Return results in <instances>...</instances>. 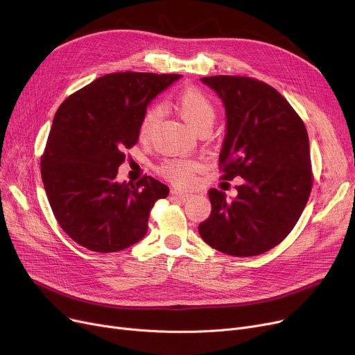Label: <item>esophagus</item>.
Segmentation results:
<instances>
[{
    "mask_svg": "<svg viewBox=\"0 0 355 355\" xmlns=\"http://www.w3.org/2000/svg\"><path fill=\"white\" fill-rule=\"evenodd\" d=\"M172 195L176 196V198H179V199L183 200V202H187L189 199L193 198L192 193H187V192H183V190H178V189H173V190H172Z\"/></svg>",
    "mask_w": 355,
    "mask_h": 355,
    "instance_id": "obj_1",
    "label": "esophagus"
}]
</instances>
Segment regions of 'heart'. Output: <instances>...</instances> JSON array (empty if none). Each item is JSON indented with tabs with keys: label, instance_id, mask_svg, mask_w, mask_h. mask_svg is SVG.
Here are the masks:
<instances>
[{
	"label": "heart",
	"instance_id": "b5f03b06",
	"mask_svg": "<svg viewBox=\"0 0 355 355\" xmlns=\"http://www.w3.org/2000/svg\"><path fill=\"white\" fill-rule=\"evenodd\" d=\"M176 111L180 118L192 128L195 132L209 129L213 126L216 119V109L213 102L202 91L196 88L184 89L176 99ZM160 116L159 107L150 106L144 114L141 121L139 133L141 138L148 139L152 135ZM199 162L192 159H169L162 163L159 173L169 182L180 186H186L193 182L195 172L199 171Z\"/></svg>",
	"mask_w": 355,
	"mask_h": 355
}]
</instances>
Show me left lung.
Returning a JSON list of instances; mask_svg holds the SVG:
<instances>
[{
  "mask_svg": "<svg viewBox=\"0 0 355 355\" xmlns=\"http://www.w3.org/2000/svg\"><path fill=\"white\" fill-rule=\"evenodd\" d=\"M200 80L226 109L220 179L240 176L243 183L232 200L222 190H209L211 213L199 233L225 254H263L287 237L307 205L313 175L306 126L282 94L257 79Z\"/></svg>",
  "mask_w": 355,
  "mask_h": 355,
  "instance_id": "obj_1",
  "label": "left lung"
}]
</instances>
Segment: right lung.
<instances>
[{"instance_id": "obj_1", "label": "right lung", "mask_w": 355, "mask_h": 355, "mask_svg": "<svg viewBox=\"0 0 355 355\" xmlns=\"http://www.w3.org/2000/svg\"><path fill=\"white\" fill-rule=\"evenodd\" d=\"M182 75L116 72L67 98L53 118L41 157L45 192L62 230L98 253L123 250L148 232L155 202L169 187L142 178L116 182L125 150L139 139L150 101Z\"/></svg>"}]
</instances>
